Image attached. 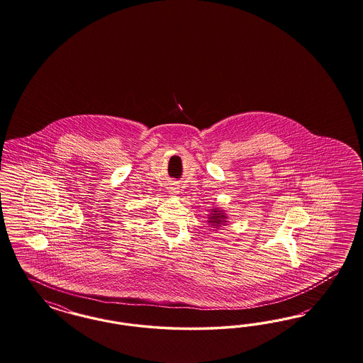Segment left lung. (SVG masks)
<instances>
[{
    "mask_svg": "<svg viewBox=\"0 0 363 363\" xmlns=\"http://www.w3.org/2000/svg\"><path fill=\"white\" fill-rule=\"evenodd\" d=\"M212 217H209L211 218V221L209 223H212V224H221V223H224L223 221V218H225V216L223 214V213L218 212V211H213Z\"/></svg>",
    "mask_w": 363,
    "mask_h": 363,
    "instance_id": "left-lung-1",
    "label": "left lung"
}]
</instances>
